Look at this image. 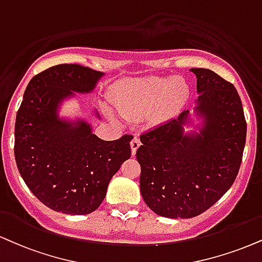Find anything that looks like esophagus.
Masks as SVG:
<instances>
[{"label": "esophagus", "mask_w": 262, "mask_h": 262, "mask_svg": "<svg viewBox=\"0 0 262 262\" xmlns=\"http://www.w3.org/2000/svg\"><path fill=\"white\" fill-rule=\"evenodd\" d=\"M139 146H140V139H139V137H137V135H135V137L130 141L132 155H135V152H137L138 147H139Z\"/></svg>", "instance_id": "34e87169"}]
</instances>
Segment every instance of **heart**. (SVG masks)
Segmentation results:
<instances>
[{"mask_svg": "<svg viewBox=\"0 0 262 262\" xmlns=\"http://www.w3.org/2000/svg\"><path fill=\"white\" fill-rule=\"evenodd\" d=\"M188 96V85L183 80L149 77L123 81L113 90L112 101L123 117L134 119L149 112L151 122L160 123L177 115Z\"/></svg>", "mask_w": 262, "mask_h": 262, "instance_id": "obj_1", "label": "heart"}]
</instances>
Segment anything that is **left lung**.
<instances>
[{
	"label": "left lung",
	"mask_w": 262,
	"mask_h": 262,
	"mask_svg": "<svg viewBox=\"0 0 262 262\" xmlns=\"http://www.w3.org/2000/svg\"><path fill=\"white\" fill-rule=\"evenodd\" d=\"M196 77L199 134L184 135L188 111L140 135V193L159 216H199L232 187L239 172L247 122L234 85L215 72L191 68Z\"/></svg>",
	"instance_id": "1"
}]
</instances>
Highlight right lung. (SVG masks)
<instances>
[{
    "instance_id": "right-lung-1",
    "label": "right lung",
    "mask_w": 262,
    "mask_h": 262,
    "mask_svg": "<svg viewBox=\"0 0 262 262\" xmlns=\"http://www.w3.org/2000/svg\"><path fill=\"white\" fill-rule=\"evenodd\" d=\"M103 73L79 64H57L36 74L25 89L14 128V157L30 191L68 215L100 206L111 178L132 155V135L106 141L83 121H61V101L90 93Z\"/></svg>"
}]
</instances>
